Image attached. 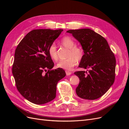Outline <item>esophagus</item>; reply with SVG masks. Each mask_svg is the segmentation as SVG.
I'll return each mask as SVG.
<instances>
[{
	"label": "esophagus",
	"instance_id": "34e87169",
	"mask_svg": "<svg viewBox=\"0 0 129 129\" xmlns=\"http://www.w3.org/2000/svg\"><path fill=\"white\" fill-rule=\"evenodd\" d=\"M66 75H67V76L70 75H71V74H72V72H69V71H66Z\"/></svg>",
	"mask_w": 129,
	"mask_h": 129
}]
</instances>
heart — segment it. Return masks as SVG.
<instances>
[{
    "mask_svg": "<svg viewBox=\"0 0 129 129\" xmlns=\"http://www.w3.org/2000/svg\"><path fill=\"white\" fill-rule=\"evenodd\" d=\"M60 44L66 47L69 49L67 58L60 60L57 62L56 66L57 68L71 70L77 63V61H80L82 58L84 52L80 47L76 46L75 42L69 37H64L60 40ZM49 55L52 59L56 61L58 58L57 51L56 45L53 43L48 48Z\"/></svg>",
    "mask_w": 129,
    "mask_h": 129,
    "instance_id": "obj_1",
    "label": "heart"
}]
</instances>
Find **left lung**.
I'll return each instance as SVG.
<instances>
[{
  "label": "left lung",
  "mask_w": 129,
  "mask_h": 129,
  "mask_svg": "<svg viewBox=\"0 0 129 129\" xmlns=\"http://www.w3.org/2000/svg\"><path fill=\"white\" fill-rule=\"evenodd\" d=\"M79 41L84 52L79 67L89 68V73L78 71L80 83L76 89L81 99L94 100L103 96L113 84L115 78L116 58L105 39L89 28L67 31Z\"/></svg>",
  "instance_id": "left-lung-1"
}]
</instances>
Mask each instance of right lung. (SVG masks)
I'll return each instance as SVG.
<instances>
[{
	"label": "right lung",
	"mask_w": 129,
	"mask_h": 129,
	"mask_svg": "<svg viewBox=\"0 0 129 129\" xmlns=\"http://www.w3.org/2000/svg\"><path fill=\"white\" fill-rule=\"evenodd\" d=\"M62 31L34 29L26 34L15 49L12 74L17 88L34 104H45L55 99L57 83L66 76L61 68L51 70L54 63L48 53L49 47Z\"/></svg>",
	"instance_id": "obj_1"
}]
</instances>
